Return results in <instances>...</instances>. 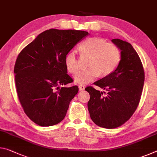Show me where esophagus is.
<instances>
[{
    "mask_svg": "<svg viewBox=\"0 0 157 157\" xmlns=\"http://www.w3.org/2000/svg\"><path fill=\"white\" fill-rule=\"evenodd\" d=\"M79 89L80 90V91H84L85 89V86H82V85H79Z\"/></svg>",
    "mask_w": 157,
    "mask_h": 157,
    "instance_id": "esophagus-1",
    "label": "esophagus"
}]
</instances>
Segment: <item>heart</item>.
<instances>
[{
  "instance_id": "1",
  "label": "heart",
  "mask_w": 157,
  "mask_h": 157,
  "mask_svg": "<svg viewBox=\"0 0 157 157\" xmlns=\"http://www.w3.org/2000/svg\"><path fill=\"white\" fill-rule=\"evenodd\" d=\"M79 51L82 55L90 56V59L89 68L79 71L74 76V81L78 84H89L99 75H109L116 70L121 61L118 48L98 37H91L82 42L79 46ZM65 65L71 73H75L79 70V66L75 50H71L66 55Z\"/></svg>"
}]
</instances>
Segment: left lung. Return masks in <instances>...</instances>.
I'll use <instances>...</instances> for the list:
<instances>
[{"label":"left lung","instance_id":"left-lung-1","mask_svg":"<svg viewBox=\"0 0 157 157\" xmlns=\"http://www.w3.org/2000/svg\"><path fill=\"white\" fill-rule=\"evenodd\" d=\"M111 41L121 50L120 63L113 72L94 83L106 90L107 95L92 86L85 89L90 95L88 109L91 120L107 129L121 126L134 113L145 79L141 61L132 45L119 39Z\"/></svg>","mask_w":157,"mask_h":157}]
</instances>
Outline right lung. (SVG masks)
<instances>
[{"label": "right lung", "instance_id": "right-lung-1", "mask_svg": "<svg viewBox=\"0 0 157 157\" xmlns=\"http://www.w3.org/2000/svg\"><path fill=\"white\" fill-rule=\"evenodd\" d=\"M89 35L82 30L50 29L39 34L23 48L14 73L18 99L31 121L42 127L60 123L78 86L60 87L73 80L67 74L66 55Z\"/></svg>", "mask_w": 157, "mask_h": 157}]
</instances>
